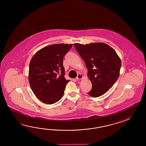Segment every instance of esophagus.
<instances>
[{
    "mask_svg": "<svg viewBox=\"0 0 146 146\" xmlns=\"http://www.w3.org/2000/svg\"><path fill=\"white\" fill-rule=\"evenodd\" d=\"M82 77H83L82 75L81 74H78L77 77H76V79H77V80H78L81 79L82 78Z\"/></svg>",
    "mask_w": 146,
    "mask_h": 146,
    "instance_id": "34e87169",
    "label": "esophagus"
}]
</instances>
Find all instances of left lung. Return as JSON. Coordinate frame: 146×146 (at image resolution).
Returning <instances> with one entry per match:
<instances>
[{"instance_id":"8db88e82","label":"left lung","mask_w":146,"mask_h":146,"mask_svg":"<svg viewBox=\"0 0 146 146\" xmlns=\"http://www.w3.org/2000/svg\"><path fill=\"white\" fill-rule=\"evenodd\" d=\"M86 65L92 89L88 94L98 97L106 93L118 79L121 60L114 50L103 43L82 45L74 43Z\"/></svg>"}]
</instances>
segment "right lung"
<instances>
[{
  "mask_svg": "<svg viewBox=\"0 0 146 146\" xmlns=\"http://www.w3.org/2000/svg\"><path fill=\"white\" fill-rule=\"evenodd\" d=\"M72 44H57L45 47L34 55L29 65L31 89L42 102L52 104L63 96L69 80L64 76L63 58Z\"/></svg>",
  "mask_w": 146,
  "mask_h": 146,
  "instance_id": "right-lung-1",
  "label": "right lung"
}]
</instances>
